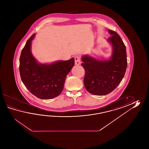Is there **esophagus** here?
I'll list each match as a JSON object with an SVG mask.
<instances>
[{
	"instance_id": "esophagus-1",
	"label": "esophagus",
	"mask_w": 149,
	"mask_h": 149,
	"mask_svg": "<svg viewBox=\"0 0 149 149\" xmlns=\"http://www.w3.org/2000/svg\"><path fill=\"white\" fill-rule=\"evenodd\" d=\"M74 60H75V64L76 65H79L81 63L80 62V57L79 56H76L74 57Z\"/></svg>"
}]
</instances>
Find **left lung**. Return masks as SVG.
Wrapping results in <instances>:
<instances>
[{
  "instance_id": "obj_1",
  "label": "left lung",
  "mask_w": 149,
  "mask_h": 149,
  "mask_svg": "<svg viewBox=\"0 0 149 149\" xmlns=\"http://www.w3.org/2000/svg\"><path fill=\"white\" fill-rule=\"evenodd\" d=\"M111 37L107 40L111 45L112 53L108 58H96L89 55L81 57L85 71L84 82L86 90L95 95L110 93L124 78L127 65L126 49L116 32L108 30Z\"/></svg>"
}]
</instances>
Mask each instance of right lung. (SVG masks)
Segmentation results:
<instances>
[{"label":"right lung","instance_id":"add662e5","mask_svg":"<svg viewBox=\"0 0 149 149\" xmlns=\"http://www.w3.org/2000/svg\"><path fill=\"white\" fill-rule=\"evenodd\" d=\"M34 33L26 41L19 58V73L26 88L38 98L48 100L60 94L67 74L74 65V58L40 63L31 52Z\"/></svg>","mask_w":149,"mask_h":149}]
</instances>
